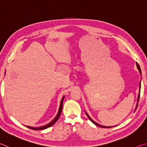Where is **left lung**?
<instances>
[{"instance_id": "left-lung-1", "label": "left lung", "mask_w": 147, "mask_h": 147, "mask_svg": "<svg viewBox=\"0 0 147 147\" xmlns=\"http://www.w3.org/2000/svg\"><path fill=\"white\" fill-rule=\"evenodd\" d=\"M136 66H137V68H138V69L139 70V72H140V74L141 75V68H140V65H138V63L136 62ZM140 90H141V82H140V92H139V94H138V100H137V101H138V103H137V104H136V109H135V111L136 110V109H137V107H138V101H139V100H140ZM85 113H86V115L87 116V117L88 118H89V119L90 120V121H91L94 124H95L96 125H97V126H99V127H102V128H111V127H106V126H102V125H100V124H98V123H97L96 122H95L94 120H92L91 118H90V117L88 115V114L86 113V112H85Z\"/></svg>"}]
</instances>
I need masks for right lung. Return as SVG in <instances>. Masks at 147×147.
Masks as SVG:
<instances>
[{"label": "right lung", "mask_w": 147, "mask_h": 147, "mask_svg": "<svg viewBox=\"0 0 147 147\" xmlns=\"http://www.w3.org/2000/svg\"><path fill=\"white\" fill-rule=\"evenodd\" d=\"M5 74H6V72H5ZM64 96H63V98H62V100H61V102H60V107H59V110H58V113L57 114V116H55V118L53 119L49 123H48L46 125H44V126H42V127H30V126H27V125H25V126L27 127L29 129H33V130H44V129H46L47 128L50 127L51 126H52V125H54L56 122H57V120L59 118V117L61 114V113H62V107H63V100H64Z\"/></svg>", "instance_id": "add662e5"}]
</instances>
